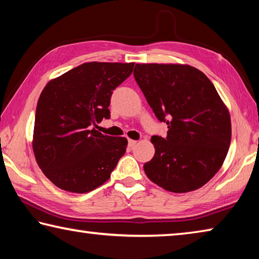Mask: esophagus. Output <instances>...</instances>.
Returning <instances> with one entry per match:
<instances>
[{
    "mask_svg": "<svg viewBox=\"0 0 259 259\" xmlns=\"http://www.w3.org/2000/svg\"><path fill=\"white\" fill-rule=\"evenodd\" d=\"M136 144H137V140H133V139H129L128 140V145H129V147H135L136 146Z\"/></svg>",
    "mask_w": 259,
    "mask_h": 259,
    "instance_id": "1",
    "label": "esophagus"
}]
</instances>
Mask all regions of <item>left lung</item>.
I'll return each mask as SVG.
<instances>
[{
    "mask_svg": "<svg viewBox=\"0 0 259 259\" xmlns=\"http://www.w3.org/2000/svg\"><path fill=\"white\" fill-rule=\"evenodd\" d=\"M135 80L160 122L165 138L153 136L155 154L146 176L174 193L198 190L224 162L231 144V119L216 88L187 65L136 64Z\"/></svg>",
    "mask_w": 259,
    "mask_h": 259,
    "instance_id": "1",
    "label": "left lung"
}]
</instances>
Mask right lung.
<instances>
[{"instance_id":"obj_1","label":"right lung","mask_w":259,"mask_h":259,"mask_svg":"<svg viewBox=\"0 0 259 259\" xmlns=\"http://www.w3.org/2000/svg\"><path fill=\"white\" fill-rule=\"evenodd\" d=\"M134 63H85L50 81L38 98L33 150L43 174L64 191L88 193L108 181L128 140L99 133L113 90Z\"/></svg>"}]
</instances>
